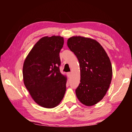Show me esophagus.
<instances>
[{
    "label": "esophagus",
    "instance_id": "esophagus-1",
    "mask_svg": "<svg viewBox=\"0 0 132 132\" xmlns=\"http://www.w3.org/2000/svg\"><path fill=\"white\" fill-rule=\"evenodd\" d=\"M67 75H68V77H70L71 76V73L70 72L67 73Z\"/></svg>",
    "mask_w": 132,
    "mask_h": 132
}]
</instances>
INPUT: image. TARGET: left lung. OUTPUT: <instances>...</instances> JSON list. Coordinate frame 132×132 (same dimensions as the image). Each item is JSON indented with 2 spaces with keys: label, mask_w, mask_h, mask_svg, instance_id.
I'll use <instances>...</instances> for the list:
<instances>
[{
  "label": "left lung",
  "mask_w": 132,
  "mask_h": 132,
  "mask_svg": "<svg viewBox=\"0 0 132 132\" xmlns=\"http://www.w3.org/2000/svg\"><path fill=\"white\" fill-rule=\"evenodd\" d=\"M80 63V82L76 89L79 101L92 106L104 98L112 76L110 59L104 49L94 39L72 37L67 42Z\"/></svg>",
  "instance_id": "left-lung-1"
}]
</instances>
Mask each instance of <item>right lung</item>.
Instances as JSON below:
<instances>
[{
	"mask_svg": "<svg viewBox=\"0 0 132 132\" xmlns=\"http://www.w3.org/2000/svg\"><path fill=\"white\" fill-rule=\"evenodd\" d=\"M63 44L60 36L42 38L24 62V85L34 101L44 108L56 106L66 92V77L59 70V53Z\"/></svg>",
	"mask_w": 132,
	"mask_h": 132,
	"instance_id": "add662e5",
	"label": "right lung"
}]
</instances>
